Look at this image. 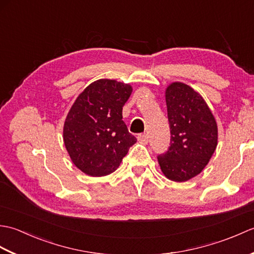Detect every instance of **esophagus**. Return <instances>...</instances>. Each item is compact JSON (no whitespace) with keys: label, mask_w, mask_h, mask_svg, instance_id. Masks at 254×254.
<instances>
[{"label":"esophagus","mask_w":254,"mask_h":254,"mask_svg":"<svg viewBox=\"0 0 254 254\" xmlns=\"http://www.w3.org/2000/svg\"><path fill=\"white\" fill-rule=\"evenodd\" d=\"M148 138H149V136L147 135L146 133H142V134H138V135H137V139L143 144H147Z\"/></svg>","instance_id":"34e87169"}]
</instances>
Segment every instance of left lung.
Segmentation results:
<instances>
[{
  "instance_id": "left-lung-1",
  "label": "left lung",
  "mask_w": 254,
  "mask_h": 254,
  "mask_svg": "<svg viewBox=\"0 0 254 254\" xmlns=\"http://www.w3.org/2000/svg\"><path fill=\"white\" fill-rule=\"evenodd\" d=\"M170 127V146L158 155L163 174L169 180L183 182L197 176L217 146V124L202 96L180 82L166 89Z\"/></svg>"
}]
</instances>
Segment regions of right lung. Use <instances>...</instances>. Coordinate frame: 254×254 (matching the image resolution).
Here are the masks:
<instances>
[{
  "mask_svg": "<svg viewBox=\"0 0 254 254\" xmlns=\"http://www.w3.org/2000/svg\"><path fill=\"white\" fill-rule=\"evenodd\" d=\"M132 87L115 79H98L86 87L64 122L63 141L73 164L91 177L110 175L136 138L122 120Z\"/></svg>",
  "mask_w": 254,
  "mask_h": 254,
  "instance_id": "add662e5",
  "label": "right lung"
}]
</instances>
